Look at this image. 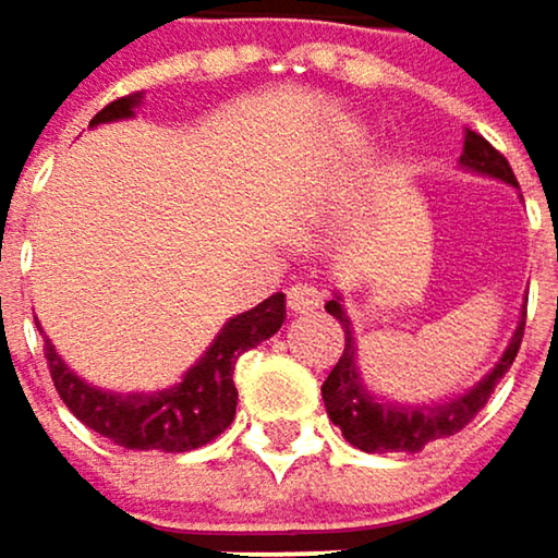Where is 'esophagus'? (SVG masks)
Here are the masks:
<instances>
[{"label": "esophagus", "instance_id": "obj_1", "mask_svg": "<svg viewBox=\"0 0 558 558\" xmlns=\"http://www.w3.org/2000/svg\"><path fill=\"white\" fill-rule=\"evenodd\" d=\"M320 307V291L311 284H294L288 288V311L291 314H311Z\"/></svg>", "mask_w": 558, "mask_h": 558}]
</instances>
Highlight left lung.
<instances>
[{
    "label": "left lung",
    "mask_w": 558,
    "mask_h": 558,
    "mask_svg": "<svg viewBox=\"0 0 558 558\" xmlns=\"http://www.w3.org/2000/svg\"><path fill=\"white\" fill-rule=\"evenodd\" d=\"M461 162L468 169H477V172H487V175H497V179L517 185V175H513L507 156L500 149H494L474 130H468ZM327 314L340 320L343 337H347V347H343L337 366L330 369V376L324 383V405H327V415L333 418V425H340L343 438L353 448L369 451V454H386V451L415 454V451H422L432 441H441V438L458 435L487 405V399L494 396V389L504 379V373L513 366V360L520 353V343H523V324H520L517 333H513V340H510V347H507V353H504V360L471 392H464V396H458L451 402H438V405L399 409V405H389V402L373 399L366 392V386L360 383V376H356L353 330H350V320H347L340 301H330L327 304Z\"/></svg>",
    "instance_id": "left-lung-1"
}]
</instances>
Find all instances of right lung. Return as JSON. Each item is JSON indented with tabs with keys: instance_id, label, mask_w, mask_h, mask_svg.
Returning a JSON list of instances; mask_svg holds the SVG:
<instances>
[{
	"instance_id": "1",
	"label": "right lung",
	"mask_w": 558,
	"mask_h": 558,
	"mask_svg": "<svg viewBox=\"0 0 558 558\" xmlns=\"http://www.w3.org/2000/svg\"><path fill=\"white\" fill-rule=\"evenodd\" d=\"M136 104L140 94L117 97L90 120V126L130 117ZM284 314H288L284 294H270L254 311L231 317L218 333V340L208 347V353L182 376V383L153 396H117L81 383L58 360L48 340H45V360L61 402L71 409L77 422H84L97 435L130 451L156 448V451L179 454L215 441L234 422V405H238L234 363L241 353L254 350L260 340L281 330Z\"/></svg>"
}]
</instances>
